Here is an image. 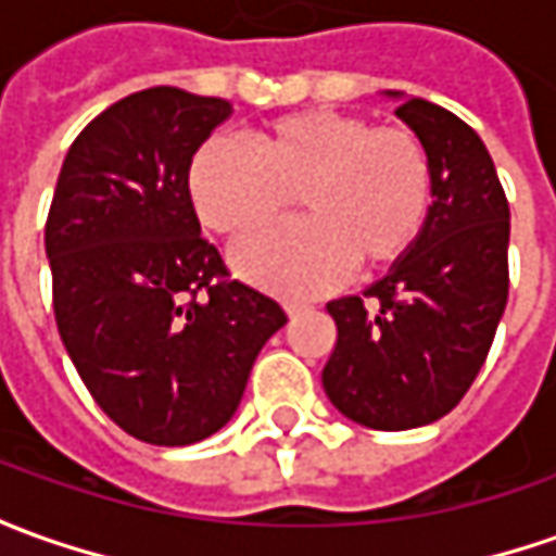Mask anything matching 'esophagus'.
<instances>
[{
    "label": "esophagus",
    "mask_w": 556,
    "mask_h": 556,
    "mask_svg": "<svg viewBox=\"0 0 556 556\" xmlns=\"http://www.w3.org/2000/svg\"><path fill=\"white\" fill-rule=\"evenodd\" d=\"M309 309V303H303V300H285V312L288 315H300V312Z\"/></svg>",
    "instance_id": "34e87169"
}]
</instances>
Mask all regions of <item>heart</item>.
<instances>
[{
    "mask_svg": "<svg viewBox=\"0 0 556 556\" xmlns=\"http://www.w3.org/2000/svg\"><path fill=\"white\" fill-rule=\"evenodd\" d=\"M188 198L198 219L228 238L275 223L296 198L306 219L253 235L235 250V266L263 288L312 293L353 263L377 271L417 244L433 203V166L412 129L296 111L266 123L253 151L203 141L188 163Z\"/></svg>",
    "mask_w": 556,
    "mask_h": 556,
    "instance_id": "heart-1",
    "label": "heart"
}]
</instances>
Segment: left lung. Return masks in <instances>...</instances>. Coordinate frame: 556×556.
Returning a JSON list of instances; mask_svg holds the SVG:
<instances>
[{
    "mask_svg": "<svg viewBox=\"0 0 556 556\" xmlns=\"http://www.w3.org/2000/svg\"><path fill=\"white\" fill-rule=\"evenodd\" d=\"M395 117L424 141L433 203L417 244L362 296L328 303L337 343L321 371L340 415L371 430H412L458 405L507 306L510 210L482 139L424 98Z\"/></svg>",
    "mask_w": 556,
    "mask_h": 556,
    "instance_id": "8db88e82",
    "label": "left lung"
}]
</instances>
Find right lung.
<instances>
[{
    "label": "right lung",
    "instance_id": "add662e5",
    "mask_svg": "<svg viewBox=\"0 0 556 556\" xmlns=\"http://www.w3.org/2000/svg\"><path fill=\"white\" fill-rule=\"evenodd\" d=\"M225 98L154 86L119 98L71 144L46 223L58 333L98 408L151 445L213 437L285 309L228 278L201 238L188 163Z\"/></svg>",
    "mask_w": 556,
    "mask_h": 556
}]
</instances>
